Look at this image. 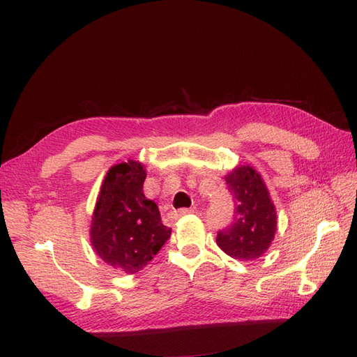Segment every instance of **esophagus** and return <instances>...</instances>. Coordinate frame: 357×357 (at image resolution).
<instances>
[{"instance_id": "34e87169", "label": "esophagus", "mask_w": 357, "mask_h": 357, "mask_svg": "<svg viewBox=\"0 0 357 357\" xmlns=\"http://www.w3.org/2000/svg\"><path fill=\"white\" fill-rule=\"evenodd\" d=\"M192 213H193L192 208H182V210L175 211V216L176 218H182V216H187V214H192Z\"/></svg>"}]
</instances>
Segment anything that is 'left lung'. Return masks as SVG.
Masks as SVG:
<instances>
[{
  "instance_id": "1",
  "label": "left lung",
  "mask_w": 357,
  "mask_h": 357,
  "mask_svg": "<svg viewBox=\"0 0 357 357\" xmlns=\"http://www.w3.org/2000/svg\"><path fill=\"white\" fill-rule=\"evenodd\" d=\"M234 197V218L216 237L218 246L237 260H255L268 251L277 231V213L260 173L238 165L225 176Z\"/></svg>"
}]
</instances>
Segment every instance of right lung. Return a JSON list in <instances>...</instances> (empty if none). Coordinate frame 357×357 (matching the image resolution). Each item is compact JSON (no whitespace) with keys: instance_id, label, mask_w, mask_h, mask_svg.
<instances>
[{"instance_id":"add662e5","label":"right lung","mask_w":357,"mask_h":357,"mask_svg":"<svg viewBox=\"0 0 357 357\" xmlns=\"http://www.w3.org/2000/svg\"><path fill=\"white\" fill-rule=\"evenodd\" d=\"M144 165L129 160L107 170L91 220V243L114 269L137 273L158 254L172 228L143 193Z\"/></svg>"}]
</instances>
